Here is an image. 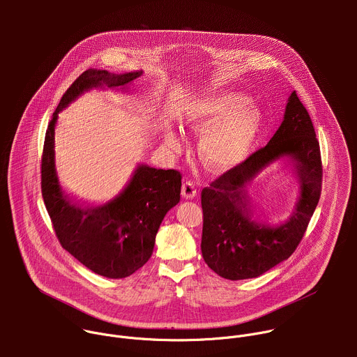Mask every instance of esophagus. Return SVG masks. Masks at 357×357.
<instances>
[{"mask_svg": "<svg viewBox=\"0 0 357 357\" xmlns=\"http://www.w3.org/2000/svg\"><path fill=\"white\" fill-rule=\"evenodd\" d=\"M181 193L185 199H193L196 196V188H195V183L190 182V181H186L182 183V188H181Z\"/></svg>", "mask_w": 357, "mask_h": 357, "instance_id": "esophagus-1", "label": "esophagus"}]
</instances>
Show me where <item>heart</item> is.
Masks as SVG:
<instances>
[{
  "mask_svg": "<svg viewBox=\"0 0 357 357\" xmlns=\"http://www.w3.org/2000/svg\"><path fill=\"white\" fill-rule=\"evenodd\" d=\"M248 97L237 91H216L203 97L188 119L200 135L197 151L211 171L227 172L245 161L263 128V113L247 105ZM178 144L176 138L171 139Z\"/></svg>",
  "mask_w": 357,
  "mask_h": 357,
  "instance_id": "obj_1",
  "label": "heart"
}]
</instances>
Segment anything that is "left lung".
Listing matches in <instances>:
<instances>
[{
  "instance_id": "8db88e82",
  "label": "left lung",
  "mask_w": 357,
  "mask_h": 357,
  "mask_svg": "<svg viewBox=\"0 0 357 357\" xmlns=\"http://www.w3.org/2000/svg\"><path fill=\"white\" fill-rule=\"evenodd\" d=\"M287 156L301 183L291 218L268 227L252 219L245 185L263 167ZM322 190L321 149L311 117L292 91L284 121L268 144L203 188L202 256L220 277L231 281L256 278L287 260L301 243Z\"/></svg>"
}]
</instances>
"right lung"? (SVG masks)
<instances>
[{"label": "right lung", "mask_w": 357, "mask_h": 357, "mask_svg": "<svg viewBox=\"0 0 357 357\" xmlns=\"http://www.w3.org/2000/svg\"><path fill=\"white\" fill-rule=\"evenodd\" d=\"M142 70L114 75L107 70L83 72L62 96L49 121L40 165V188L46 211L62 247L93 273L124 278L151 257L165 215L181 199L182 175L175 169L138 165L124 190L101 206L72 202L59 185L55 169V124L59 112L93 87H126Z\"/></svg>", "instance_id": "right-lung-1"}]
</instances>
